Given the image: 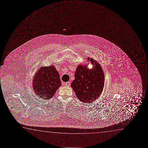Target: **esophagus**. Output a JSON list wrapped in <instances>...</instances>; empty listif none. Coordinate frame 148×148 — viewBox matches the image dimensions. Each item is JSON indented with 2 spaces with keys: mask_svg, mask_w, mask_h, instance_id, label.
I'll use <instances>...</instances> for the list:
<instances>
[{
  "mask_svg": "<svg viewBox=\"0 0 148 148\" xmlns=\"http://www.w3.org/2000/svg\"><path fill=\"white\" fill-rule=\"evenodd\" d=\"M65 84L66 86H70V82H67L66 83H65Z\"/></svg>",
  "mask_w": 148,
  "mask_h": 148,
  "instance_id": "esophagus-1",
  "label": "esophagus"
}]
</instances>
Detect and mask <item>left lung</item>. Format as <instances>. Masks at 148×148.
<instances>
[{
    "label": "left lung",
    "instance_id": "left-lung-1",
    "mask_svg": "<svg viewBox=\"0 0 148 148\" xmlns=\"http://www.w3.org/2000/svg\"><path fill=\"white\" fill-rule=\"evenodd\" d=\"M87 62L93 65L89 69L85 65H78L75 72V79L71 87L80 101L92 103L99 97L103 90L105 76L101 66L93 58L88 57Z\"/></svg>",
    "mask_w": 148,
    "mask_h": 148
}]
</instances>
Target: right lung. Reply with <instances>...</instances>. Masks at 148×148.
I'll return each instance as SVG.
<instances>
[{
    "mask_svg": "<svg viewBox=\"0 0 148 148\" xmlns=\"http://www.w3.org/2000/svg\"><path fill=\"white\" fill-rule=\"evenodd\" d=\"M61 85L60 75L53 65L41 67L33 78V91L43 99L52 98Z\"/></svg>",
    "mask_w": 148,
    "mask_h": 148,
    "instance_id": "1",
    "label": "right lung"
}]
</instances>
